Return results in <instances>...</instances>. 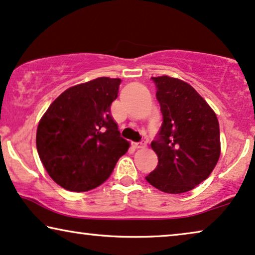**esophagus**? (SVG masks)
<instances>
[{
	"mask_svg": "<svg viewBox=\"0 0 255 255\" xmlns=\"http://www.w3.org/2000/svg\"><path fill=\"white\" fill-rule=\"evenodd\" d=\"M145 145H146L145 141H141V142L134 143V146H135L136 149H143V148H145Z\"/></svg>",
	"mask_w": 255,
	"mask_h": 255,
	"instance_id": "34e87169",
	"label": "esophagus"
}]
</instances>
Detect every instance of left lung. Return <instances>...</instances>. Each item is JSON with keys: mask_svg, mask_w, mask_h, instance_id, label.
Segmentation results:
<instances>
[{"mask_svg": "<svg viewBox=\"0 0 255 255\" xmlns=\"http://www.w3.org/2000/svg\"><path fill=\"white\" fill-rule=\"evenodd\" d=\"M163 123L151 148L158 165L145 179L168 193L191 191L209 177L221 155L216 114L195 89L178 78L151 77Z\"/></svg>", "mask_w": 255, "mask_h": 255, "instance_id": "1", "label": "left lung"}]
</instances>
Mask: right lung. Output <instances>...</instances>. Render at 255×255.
I'll use <instances>...</instances> for the list:
<instances>
[{
	"label": "right lung",
	"instance_id": "add662e5",
	"mask_svg": "<svg viewBox=\"0 0 255 255\" xmlns=\"http://www.w3.org/2000/svg\"><path fill=\"white\" fill-rule=\"evenodd\" d=\"M120 78L99 77L61 93L41 118L37 150L57 185L88 192L106 181L129 143L111 116Z\"/></svg>",
	"mask_w": 255,
	"mask_h": 255
}]
</instances>
